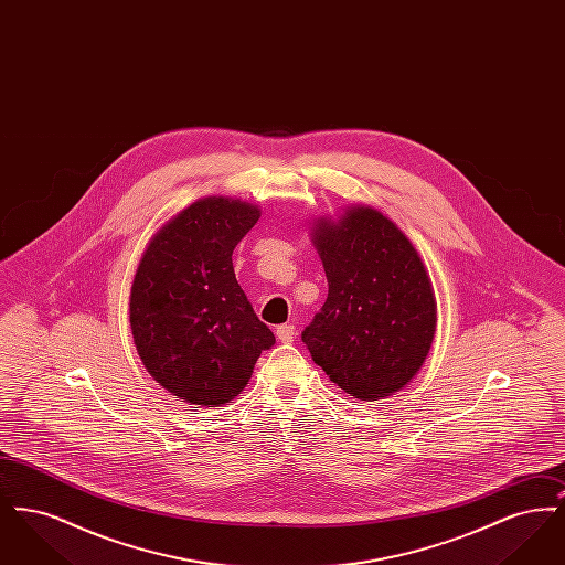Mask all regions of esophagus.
Masks as SVG:
<instances>
[{
  "instance_id": "1",
  "label": "esophagus",
  "mask_w": 565,
  "mask_h": 565,
  "mask_svg": "<svg viewBox=\"0 0 565 565\" xmlns=\"http://www.w3.org/2000/svg\"><path fill=\"white\" fill-rule=\"evenodd\" d=\"M277 339L281 343H292L296 339V328L292 323H281L277 326Z\"/></svg>"
}]
</instances>
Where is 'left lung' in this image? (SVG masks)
<instances>
[{
	"label": "left lung",
	"mask_w": 565,
	"mask_h": 565,
	"mask_svg": "<svg viewBox=\"0 0 565 565\" xmlns=\"http://www.w3.org/2000/svg\"><path fill=\"white\" fill-rule=\"evenodd\" d=\"M313 245L328 298L302 330L323 373L360 401H383L417 375L436 332L428 270L403 231L366 205L318 220Z\"/></svg>",
	"instance_id": "obj_1"
}]
</instances>
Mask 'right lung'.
<instances>
[{"instance_id":"obj_1","label":"right lung","mask_w":565,"mask_h":565,"mask_svg":"<svg viewBox=\"0 0 565 565\" xmlns=\"http://www.w3.org/2000/svg\"><path fill=\"white\" fill-rule=\"evenodd\" d=\"M258 217L260 210L239 199H199L162 226L137 265L129 296L135 348L182 403L233 401L275 345L233 269V249Z\"/></svg>"}]
</instances>
